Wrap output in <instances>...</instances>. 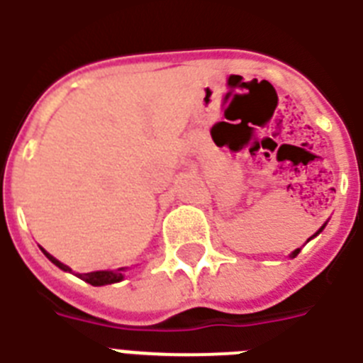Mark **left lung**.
I'll use <instances>...</instances> for the list:
<instances>
[{
	"mask_svg": "<svg viewBox=\"0 0 363 363\" xmlns=\"http://www.w3.org/2000/svg\"><path fill=\"white\" fill-rule=\"evenodd\" d=\"M320 229H323V228H320ZM320 229H319V231H320ZM298 252H300V250H294V252H293V257H296V255H298Z\"/></svg>",
	"mask_w": 363,
	"mask_h": 363,
	"instance_id": "obj_1",
	"label": "left lung"
}]
</instances>
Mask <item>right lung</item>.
<instances>
[{
    "label": "right lung",
    "mask_w": 363,
    "mask_h": 363,
    "mask_svg": "<svg viewBox=\"0 0 363 363\" xmlns=\"http://www.w3.org/2000/svg\"><path fill=\"white\" fill-rule=\"evenodd\" d=\"M44 252V250H43ZM44 255L52 261V263L55 264V267H59L61 270H70L67 264L59 263L57 259L52 257L50 253L44 252ZM123 270L125 268H119V270H99V272H89V274H84V276H79V278L84 279V281H87V284L91 285H108V284H117V281H121L123 279Z\"/></svg>",
    "instance_id": "1"
}]
</instances>
